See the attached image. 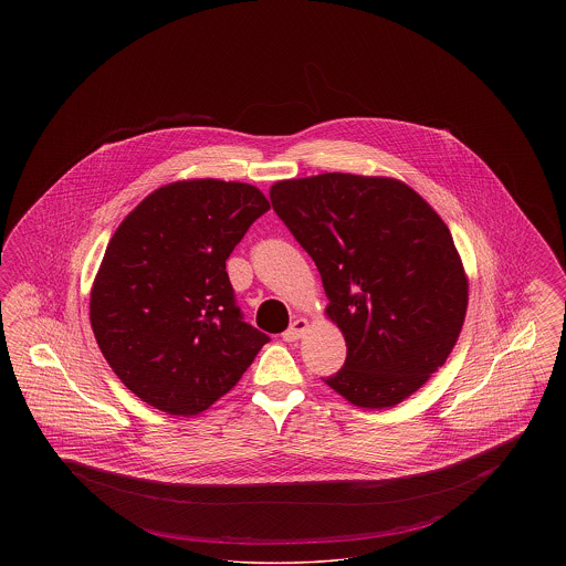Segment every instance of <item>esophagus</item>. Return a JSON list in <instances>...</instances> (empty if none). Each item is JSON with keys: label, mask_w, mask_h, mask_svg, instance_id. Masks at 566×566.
I'll return each mask as SVG.
<instances>
[{"label": "esophagus", "mask_w": 566, "mask_h": 566, "mask_svg": "<svg viewBox=\"0 0 566 566\" xmlns=\"http://www.w3.org/2000/svg\"><path fill=\"white\" fill-rule=\"evenodd\" d=\"M307 328V321L305 318H296L295 323L291 324L284 333H282V339L284 342H296Z\"/></svg>", "instance_id": "obj_1"}]
</instances>
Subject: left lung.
Masks as SVG:
<instances>
[{"instance_id": "left-lung-1", "label": "left lung", "mask_w": 566, "mask_h": 566, "mask_svg": "<svg viewBox=\"0 0 566 566\" xmlns=\"http://www.w3.org/2000/svg\"><path fill=\"white\" fill-rule=\"evenodd\" d=\"M275 214L312 256L346 363L324 381L384 409L411 397L457 346L469 282L450 229L401 180L321 174L280 180Z\"/></svg>"}]
</instances>
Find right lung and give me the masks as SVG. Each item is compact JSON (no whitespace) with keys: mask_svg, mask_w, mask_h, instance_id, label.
<instances>
[{"mask_svg":"<svg viewBox=\"0 0 566 566\" xmlns=\"http://www.w3.org/2000/svg\"><path fill=\"white\" fill-rule=\"evenodd\" d=\"M270 210L256 187L214 178L150 192L109 240L91 326L112 371L144 403L197 416L270 342L243 323L227 259Z\"/></svg>","mask_w":566,"mask_h":566,"instance_id":"1","label":"right lung"}]
</instances>
